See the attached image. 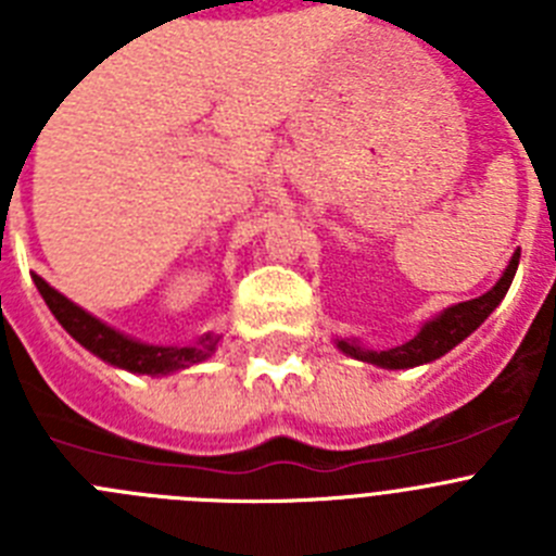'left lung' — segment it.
Instances as JSON below:
<instances>
[{"label": "left lung", "instance_id": "obj_1", "mask_svg": "<svg viewBox=\"0 0 556 556\" xmlns=\"http://www.w3.org/2000/svg\"><path fill=\"white\" fill-rule=\"evenodd\" d=\"M518 262L520 250H515L507 269L501 273V278L495 281L493 289H488V292L473 298V301L454 303V306L443 308L437 317L426 320L424 326H420V331H417L409 342H404V345L387 348V351H370V348L362 345L358 339H333V345L345 353V356L367 362V365L384 367V370H409V367L417 365H429L434 358L454 351L462 339H468L470 333L495 312V306L504 301V294H507L509 283H513Z\"/></svg>", "mask_w": 556, "mask_h": 556}]
</instances>
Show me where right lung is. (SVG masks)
Instances as JSON below:
<instances>
[{
    "label": "right lung",
    "instance_id": "obj_1",
    "mask_svg": "<svg viewBox=\"0 0 556 556\" xmlns=\"http://www.w3.org/2000/svg\"><path fill=\"white\" fill-rule=\"evenodd\" d=\"M33 281H36L49 312L55 314V320L68 331V337H75L86 351L100 356L108 365L119 367V370L139 372V376H169V372L205 362L211 353L217 351L219 339H223L219 333H203L191 345H150V342L116 331L94 314H88L86 308L68 301L66 294L58 292L55 287H49L41 275H33Z\"/></svg>",
    "mask_w": 556,
    "mask_h": 556
}]
</instances>
